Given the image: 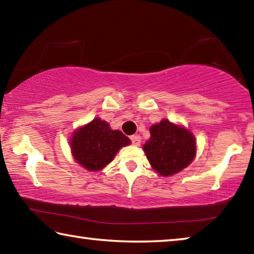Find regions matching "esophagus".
<instances>
[{"instance_id": "esophagus-1", "label": "esophagus", "mask_w": 254, "mask_h": 254, "mask_svg": "<svg viewBox=\"0 0 254 254\" xmlns=\"http://www.w3.org/2000/svg\"><path fill=\"white\" fill-rule=\"evenodd\" d=\"M131 141H132V144H134V145H140V143H141V136L140 135H137V134H134V135H132L131 137Z\"/></svg>"}]
</instances>
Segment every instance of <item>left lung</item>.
<instances>
[{"label": "left lung", "mask_w": 254, "mask_h": 254, "mask_svg": "<svg viewBox=\"0 0 254 254\" xmlns=\"http://www.w3.org/2000/svg\"><path fill=\"white\" fill-rule=\"evenodd\" d=\"M150 134L143 150L150 165L158 174L165 177L173 176L194 160L196 140L186 127L162 120L150 127Z\"/></svg>", "instance_id": "1"}]
</instances>
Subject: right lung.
I'll use <instances>...</instances> for the list:
<instances>
[{
	"instance_id": "obj_1",
	"label": "right lung",
	"mask_w": 254,
	"mask_h": 254,
	"mask_svg": "<svg viewBox=\"0 0 254 254\" xmlns=\"http://www.w3.org/2000/svg\"><path fill=\"white\" fill-rule=\"evenodd\" d=\"M69 142L77 163L89 171H97L109 165L119 150L131 141L121 131L112 130L109 123L96 118L77 128Z\"/></svg>"
}]
</instances>
